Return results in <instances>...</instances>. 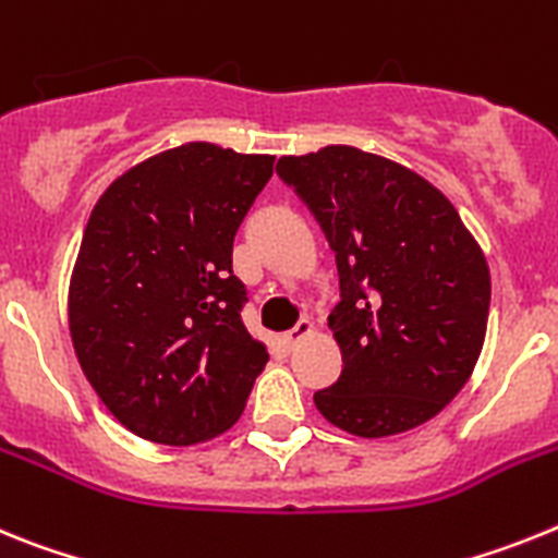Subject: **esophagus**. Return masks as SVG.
<instances>
[{
	"mask_svg": "<svg viewBox=\"0 0 558 558\" xmlns=\"http://www.w3.org/2000/svg\"><path fill=\"white\" fill-rule=\"evenodd\" d=\"M314 333V323L312 319H300L298 326L292 328V331L283 333V345L286 348H298L303 339H308Z\"/></svg>",
	"mask_w": 558,
	"mask_h": 558,
	"instance_id": "1",
	"label": "esophagus"
}]
</instances>
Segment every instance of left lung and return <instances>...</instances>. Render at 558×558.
Segmentation results:
<instances>
[{"label":"left lung","instance_id":"1","mask_svg":"<svg viewBox=\"0 0 558 558\" xmlns=\"http://www.w3.org/2000/svg\"><path fill=\"white\" fill-rule=\"evenodd\" d=\"M278 173L337 252L342 300L328 317L342 376L314 393L360 438L415 429L460 393L483 351L486 255L424 177L353 145L280 157Z\"/></svg>","mask_w":558,"mask_h":558}]
</instances>
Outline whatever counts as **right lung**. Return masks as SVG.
I'll return each mask as SVG.
<instances>
[{"label": "right lung", "mask_w": 558, "mask_h": 558, "mask_svg": "<svg viewBox=\"0 0 558 558\" xmlns=\"http://www.w3.org/2000/svg\"><path fill=\"white\" fill-rule=\"evenodd\" d=\"M272 165L177 145L120 173L86 221L66 298L72 348L140 438L193 447L227 433L269 362L241 319L232 241Z\"/></svg>", "instance_id": "1"}]
</instances>
